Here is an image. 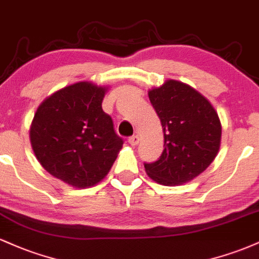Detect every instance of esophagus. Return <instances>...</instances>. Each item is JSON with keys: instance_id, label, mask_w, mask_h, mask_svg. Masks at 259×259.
Segmentation results:
<instances>
[{"instance_id": "obj_1", "label": "esophagus", "mask_w": 259, "mask_h": 259, "mask_svg": "<svg viewBox=\"0 0 259 259\" xmlns=\"http://www.w3.org/2000/svg\"><path fill=\"white\" fill-rule=\"evenodd\" d=\"M127 142H129V144L132 145V146H136V145H138L139 142H140V136L139 135L130 136V138L127 139Z\"/></svg>"}]
</instances>
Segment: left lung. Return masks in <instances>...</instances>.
Returning <instances> with one entry per match:
<instances>
[{"instance_id": "8db88e82", "label": "left lung", "mask_w": 259, "mask_h": 259, "mask_svg": "<svg viewBox=\"0 0 259 259\" xmlns=\"http://www.w3.org/2000/svg\"><path fill=\"white\" fill-rule=\"evenodd\" d=\"M164 133V150L158 160L145 163L151 179L165 186L185 184L206 170L221 147L218 113L191 86L167 80L148 91Z\"/></svg>"}]
</instances>
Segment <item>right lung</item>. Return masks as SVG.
<instances>
[{
    "label": "right lung",
    "mask_w": 259,
    "mask_h": 259,
    "mask_svg": "<svg viewBox=\"0 0 259 259\" xmlns=\"http://www.w3.org/2000/svg\"><path fill=\"white\" fill-rule=\"evenodd\" d=\"M106 91L89 81L65 86L38 106L32 119L30 141L37 160L73 187L100 183L123 146L102 109Z\"/></svg>",
    "instance_id": "obj_1"
}]
</instances>
